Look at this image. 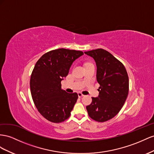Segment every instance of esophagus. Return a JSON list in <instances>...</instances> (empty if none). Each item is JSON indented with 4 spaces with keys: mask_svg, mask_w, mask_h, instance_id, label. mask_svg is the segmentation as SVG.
Segmentation results:
<instances>
[{
    "mask_svg": "<svg viewBox=\"0 0 154 154\" xmlns=\"http://www.w3.org/2000/svg\"><path fill=\"white\" fill-rule=\"evenodd\" d=\"M78 97H79V98H82V97H83L84 96V95L82 93H78Z\"/></svg>",
    "mask_w": 154,
    "mask_h": 154,
    "instance_id": "1",
    "label": "esophagus"
}]
</instances>
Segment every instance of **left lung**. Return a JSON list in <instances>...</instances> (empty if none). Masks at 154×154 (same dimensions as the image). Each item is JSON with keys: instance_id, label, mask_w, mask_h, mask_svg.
I'll return each instance as SVG.
<instances>
[{"instance_id": "8db88e82", "label": "left lung", "mask_w": 154, "mask_h": 154, "mask_svg": "<svg viewBox=\"0 0 154 154\" xmlns=\"http://www.w3.org/2000/svg\"><path fill=\"white\" fill-rule=\"evenodd\" d=\"M92 57L97 65L99 95L92 97L86 107L89 117L97 122L113 118L122 109L129 91V78L124 65L111 53L102 48L84 52Z\"/></svg>"}]
</instances>
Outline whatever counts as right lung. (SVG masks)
<instances>
[{
    "instance_id": "add662e5",
    "label": "right lung",
    "mask_w": 154,
    "mask_h": 154,
    "mask_svg": "<svg viewBox=\"0 0 154 154\" xmlns=\"http://www.w3.org/2000/svg\"><path fill=\"white\" fill-rule=\"evenodd\" d=\"M83 54L80 51L59 48L45 53L36 62L30 78L31 94L37 110L49 121L60 123L70 117L78 96L62 89L61 82Z\"/></svg>"
}]
</instances>
